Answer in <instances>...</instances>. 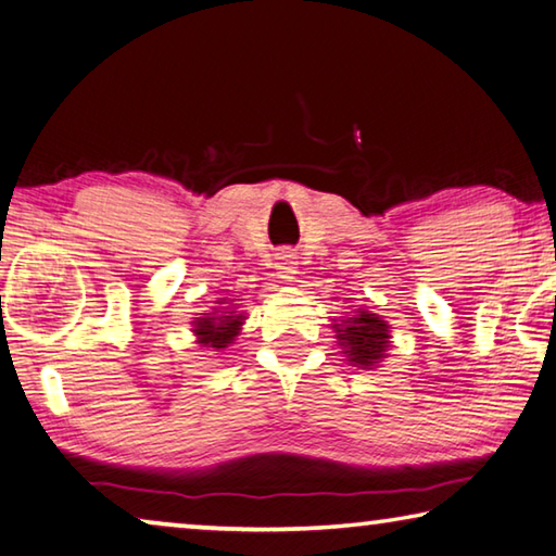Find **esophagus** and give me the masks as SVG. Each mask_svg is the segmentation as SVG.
<instances>
[{
  "label": "esophagus",
  "mask_w": 556,
  "mask_h": 556,
  "mask_svg": "<svg viewBox=\"0 0 556 556\" xmlns=\"http://www.w3.org/2000/svg\"><path fill=\"white\" fill-rule=\"evenodd\" d=\"M296 255L291 250H279L275 255V269H277V277L281 279H294L296 275Z\"/></svg>",
  "instance_id": "1"
}]
</instances>
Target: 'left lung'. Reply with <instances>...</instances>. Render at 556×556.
Returning a JSON list of instances; mask_svg holds the SVG:
<instances>
[{"instance_id":"left-lung-1","label":"left lung","mask_w":556,"mask_h":556,"mask_svg":"<svg viewBox=\"0 0 556 556\" xmlns=\"http://www.w3.org/2000/svg\"><path fill=\"white\" fill-rule=\"evenodd\" d=\"M336 328L341 345L345 348L343 353L351 357V363L363 365V368H370L384 357L390 345V326L380 316L368 312H357L345 324H336Z\"/></svg>"}]
</instances>
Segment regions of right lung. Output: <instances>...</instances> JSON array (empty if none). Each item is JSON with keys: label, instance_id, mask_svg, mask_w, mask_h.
I'll list each match as a JSON object with an SVG mask.
<instances>
[{"label": "right lung", "instance_id": "1", "mask_svg": "<svg viewBox=\"0 0 556 556\" xmlns=\"http://www.w3.org/2000/svg\"><path fill=\"white\" fill-rule=\"evenodd\" d=\"M242 326V316H232V312H223L220 316H205L195 321V336L205 348H225L235 341Z\"/></svg>", "mask_w": 556, "mask_h": 556}]
</instances>
